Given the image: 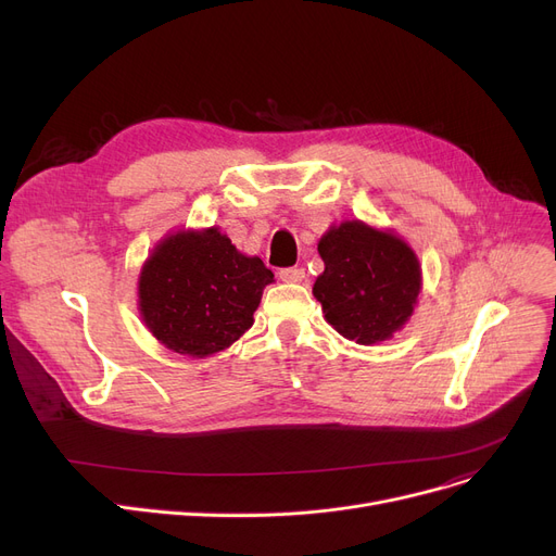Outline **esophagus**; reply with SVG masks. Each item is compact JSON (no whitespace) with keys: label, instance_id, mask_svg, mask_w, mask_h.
<instances>
[{"label":"esophagus","instance_id":"obj_1","mask_svg":"<svg viewBox=\"0 0 556 556\" xmlns=\"http://www.w3.org/2000/svg\"><path fill=\"white\" fill-rule=\"evenodd\" d=\"M306 277L304 268H281L279 270V279L286 283H300Z\"/></svg>","mask_w":556,"mask_h":556}]
</instances>
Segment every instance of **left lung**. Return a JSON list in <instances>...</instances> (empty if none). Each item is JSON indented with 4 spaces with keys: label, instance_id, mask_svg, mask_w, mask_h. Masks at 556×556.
Segmentation results:
<instances>
[{
    "label": "left lung",
    "instance_id": "1",
    "mask_svg": "<svg viewBox=\"0 0 556 556\" xmlns=\"http://www.w3.org/2000/svg\"><path fill=\"white\" fill-rule=\"evenodd\" d=\"M325 273L313 295L327 323L346 340L374 344L392 338L413 315L421 288L415 252L394 233L361 220L331 227L317 245Z\"/></svg>",
    "mask_w": 556,
    "mask_h": 556
}]
</instances>
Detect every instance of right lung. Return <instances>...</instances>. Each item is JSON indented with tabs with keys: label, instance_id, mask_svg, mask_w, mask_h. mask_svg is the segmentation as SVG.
Returning <instances> with one entry per match:
<instances>
[{
	"label": "right lung",
	"instance_id": "add662e5",
	"mask_svg": "<svg viewBox=\"0 0 556 556\" xmlns=\"http://www.w3.org/2000/svg\"><path fill=\"white\" fill-rule=\"evenodd\" d=\"M273 277L258 256L241 254L214 227L173 233L141 270V317L173 352L210 356L252 327Z\"/></svg>",
	"mask_w": 556,
	"mask_h": 556
}]
</instances>
